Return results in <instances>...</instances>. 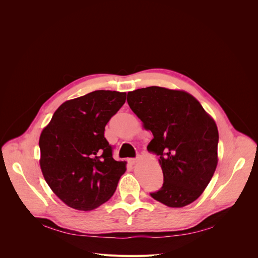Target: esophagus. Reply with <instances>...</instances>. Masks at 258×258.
Here are the masks:
<instances>
[{
    "instance_id": "1",
    "label": "esophagus",
    "mask_w": 258,
    "mask_h": 258,
    "mask_svg": "<svg viewBox=\"0 0 258 258\" xmlns=\"http://www.w3.org/2000/svg\"><path fill=\"white\" fill-rule=\"evenodd\" d=\"M137 161H138L137 158H130V159L127 160V162H128V163H130L131 165H134L135 163H137Z\"/></svg>"
}]
</instances>
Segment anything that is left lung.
<instances>
[{"mask_svg":"<svg viewBox=\"0 0 258 258\" xmlns=\"http://www.w3.org/2000/svg\"><path fill=\"white\" fill-rule=\"evenodd\" d=\"M127 103L154 139L147 150L160 156L163 185L151 197L180 208L205 190L218 165L219 132L190 94L148 87L127 93Z\"/></svg>","mask_w":258,"mask_h":258,"instance_id":"obj_1","label":"left lung"}]
</instances>
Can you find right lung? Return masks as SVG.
I'll use <instances>...</instances> for the list:
<instances>
[{"label":"right lung","mask_w":258,"mask_h":258,"mask_svg":"<svg viewBox=\"0 0 258 258\" xmlns=\"http://www.w3.org/2000/svg\"><path fill=\"white\" fill-rule=\"evenodd\" d=\"M125 99L126 93L99 90L68 100L40 134L44 178L69 207L93 210L114 195L126 162L114 160L104 127Z\"/></svg>","instance_id":"1"}]
</instances>
